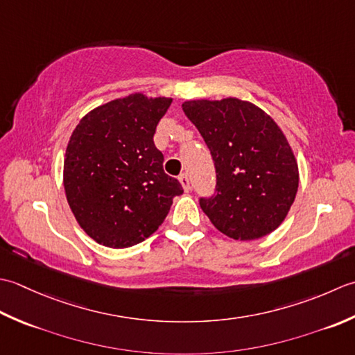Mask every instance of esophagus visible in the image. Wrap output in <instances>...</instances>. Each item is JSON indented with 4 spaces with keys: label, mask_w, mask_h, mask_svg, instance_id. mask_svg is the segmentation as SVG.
Listing matches in <instances>:
<instances>
[{
    "label": "esophagus",
    "mask_w": 355,
    "mask_h": 355,
    "mask_svg": "<svg viewBox=\"0 0 355 355\" xmlns=\"http://www.w3.org/2000/svg\"><path fill=\"white\" fill-rule=\"evenodd\" d=\"M179 182L182 184L184 190H185L187 193L190 191V188H191V185H190V178H188L187 173H184V175H180V176H179Z\"/></svg>",
    "instance_id": "esophagus-1"
}]
</instances>
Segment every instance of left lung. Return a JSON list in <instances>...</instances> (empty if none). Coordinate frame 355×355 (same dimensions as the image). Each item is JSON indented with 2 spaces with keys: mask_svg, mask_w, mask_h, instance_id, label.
<instances>
[{
  "mask_svg": "<svg viewBox=\"0 0 355 355\" xmlns=\"http://www.w3.org/2000/svg\"><path fill=\"white\" fill-rule=\"evenodd\" d=\"M187 118L211 153L216 190L199 204L220 233L254 241L276 230L299 188V168L279 125L237 98L187 101Z\"/></svg>",
  "mask_w": 355,
  "mask_h": 355,
  "instance_id": "8db88e82",
  "label": "left lung"
}]
</instances>
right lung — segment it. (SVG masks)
<instances>
[{"instance_id": "obj_1", "label": "right lung", "mask_w": 355, "mask_h": 355, "mask_svg": "<svg viewBox=\"0 0 355 355\" xmlns=\"http://www.w3.org/2000/svg\"><path fill=\"white\" fill-rule=\"evenodd\" d=\"M170 98L135 93L101 105L79 121L64 159V188L79 225L93 241L128 248L167 218L179 180L165 175L153 142Z\"/></svg>"}]
</instances>
